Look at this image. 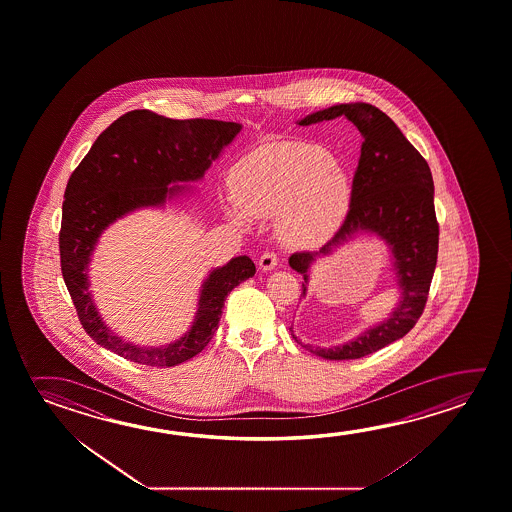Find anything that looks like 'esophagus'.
Masks as SVG:
<instances>
[{
    "mask_svg": "<svg viewBox=\"0 0 512 512\" xmlns=\"http://www.w3.org/2000/svg\"><path fill=\"white\" fill-rule=\"evenodd\" d=\"M278 253L275 252H264L260 255L259 259V268L264 269V271H269V269L275 268L278 264Z\"/></svg>",
    "mask_w": 512,
    "mask_h": 512,
    "instance_id": "obj_1",
    "label": "esophagus"
}]
</instances>
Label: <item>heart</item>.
Returning a JSON list of instances; mask_svg holds the SVG:
<instances>
[{"label":"heart","mask_w":512,"mask_h":512,"mask_svg":"<svg viewBox=\"0 0 512 512\" xmlns=\"http://www.w3.org/2000/svg\"><path fill=\"white\" fill-rule=\"evenodd\" d=\"M237 198L252 216L285 212L280 232L291 246H316L336 232L348 209V182L327 151L294 144L253 160L237 175ZM235 219H243L234 210Z\"/></svg>","instance_id":"heart-1"}]
</instances>
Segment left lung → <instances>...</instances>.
<instances>
[{
	"label": "left lung",
	"instance_id": "1",
	"mask_svg": "<svg viewBox=\"0 0 512 512\" xmlns=\"http://www.w3.org/2000/svg\"><path fill=\"white\" fill-rule=\"evenodd\" d=\"M339 116L350 119L364 137L353 175L350 209L343 225L319 252L293 253L289 264L307 280L310 262L316 257L332 252L357 232H373L391 244L402 302L387 321L369 328L352 343L316 350L309 346L310 352L328 361L361 359L411 332L427 305L439 248L434 180L427 160L393 119L369 103L334 105L310 114L300 125H316ZM302 287L305 294V284Z\"/></svg>",
	"mask_w": 512,
	"mask_h": 512
}]
</instances>
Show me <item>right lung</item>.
I'll return each instance as SVG.
<instances>
[{"mask_svg": "<svg viewBox=\"0 0 512 512\" xmlns=\"http://www.w3.org/2000/svg\"><path fill=\"white\" fill-rule=\"evenodd\" d=\"M241 125L218 119H171L150 110H132L94 141L69 176L62 203L60 269L87 336L128 361L169 368L193 359L218 330L230 291L255 275L250 257H235L210 273L203 284L193 328L162 348H139L121 341L103 325L87 291V264L101 232L130 210L160 205L180 193L173 182L202 178Z\"/></svg>", "mask_w": 512, "mask_h": 512, "instance_id": "obj_1", "label": "right lung"}]
</instances>
